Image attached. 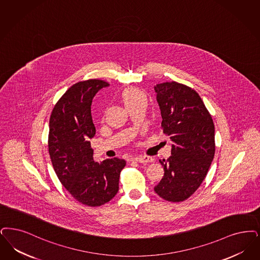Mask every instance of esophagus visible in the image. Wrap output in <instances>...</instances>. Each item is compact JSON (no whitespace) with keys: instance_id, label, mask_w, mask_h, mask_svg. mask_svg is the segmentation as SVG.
Returning <instances> with one entry per match:
<instances>
[{"instance_id":"esophagus-1","label":"esophagus","mask_w":260,"mask_h":260,"mask_svg":"<svg viewBox=\"0 0 260 260\" xmlns=\"http://www.w3.org/2000/svg\"><path fill=\"white\" fill-rule=\"evenodd\" d=\"M136 161L141 162V164H148V162H152L153 161V157L149 156H136L134 158Z\"/></svg>"}]
</instances>
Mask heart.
I'll return each instance as SVG.
<instances>
[{
    "label": "heart",
    "instance_id": "1",
    "mask_svg": "<svg viewBox=\"0 0 260 260\" xmlns=\"http://www.w3.org/2000/svg\"><path fill=\"white\" fill-rule=\"evenodd\" d=\"M122 99H123V102L125 105L136 102V101H139V100H146L144 93L137 89H134V88L125 90L122 93Z\"/></svg>",
    "mask_w": 260,
    "mask_h": 260
}]
</instances>
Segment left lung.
<instances>
[{
	"label": "left lung",
	"mask_w": 260,
	"mask_h": 260,
	"mask_svg": "<svg viewBox=\"0 0 260 260\" xmlns=\"http://www.w3.org/2000/svg\"><path fill=\"white\" fill-rule=\"evenodd\" d=\"M161 129L173 142L171 156L159 160L165 176L155 187L167 201L191 197L207 175L215 156V125L196 90L175 81L156 84Z\"/></svg>",
	"instance_id": "8db88e82"
}]
</instances>
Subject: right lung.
<instances>
[{
  "label": "right lung",
  "instance_id": "add662e5",
  "mask_svg": "<svg viewBox=\"0 0 260 260\" xmlns=\"http://www.w3.org/2000/svg\"><path fill=\"white\" fill-rule=\"evenodd\" d=\"M109 84L89 79L73 84L54 105L49 120L48 152L62 186L74 199L90 207L102 206L119 190L125 159L93 161L90 138L95 135L91 115L94 94Z\"/></svg>",
  "mask_w": 260,
  "mask_h": 260
}]
</instances>
